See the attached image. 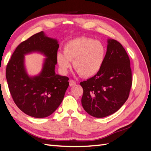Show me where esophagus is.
Returning <instances> with one entry per match:
<instances>
[{
    "instance_id": "1",
    "label": "esophagus",
    "mask_w": 151,
    "mask_h": 151,
    "mask_svg": "<svg viewBox=\"0 0 151 151\" xmlns=\"http://www.w3.org/2000/svg\"><path fill=\"white\" fill-rule=\"evenodd\" d=\"M76 84V81H74V80H70L69 81V86H75Z\"/></svg>"
}]
</instances>
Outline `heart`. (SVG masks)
<instances>
[{"mask_svg":"<svg viewBox=\"0 0 151 151\" xmlns=\"http://www.w3.org/2000/svg\"><path fill=\"white\" fill-rule=\"evenodd\" d=\"M63 52H58L57 61L61 70L66 73L71 67L70 62L78 74L83 77H91L101 69L106 50L103 43L82 36L71 40L63 47Z\"/></svg>","mask_w":151,"mask_h":151,"instance_id":"b5f03b06","label":"heart"}]
</instances>
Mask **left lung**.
<instances>
[{"label":"left lung","instance_id":"obj_1","mask_svg":"<svg viewBox=\"0 0 151 151\" xmlns=\"http://www.w3.org/2000/svg\"><path fill=\"white\" fill-rule=\"evenodd\" d=\"M80 84L82 105L90 115L103 118L117 111L129 98L132 84L130 58L122 45L108 40L101 69Z\"/></svg>","mask_w":151,"mask_h":151}]
</instances>
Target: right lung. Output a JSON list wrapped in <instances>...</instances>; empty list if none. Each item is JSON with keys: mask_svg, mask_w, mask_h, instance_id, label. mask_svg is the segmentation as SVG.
Returning a JSON list of instances; mask_svg holds the SVG:
<instances>
[{"mask_svg": "<svg viewBox=\"0 0 151 151\" xmlns=\"http://www.w3.org/2000/svg\"><path fill=\"white\" fill-rule=\"evenodd\" d=\"M57 40L47 37L43 31L21 42L12 53L6 67V76L14 102L26 115L45 118L56 110L68 88L69 78L55 74ZM39 51L47 57L42 72L29 77L25 70V54Z\"/></svg>", "mask_w": 151, "mask_h": 151, "instance_id": "obj_1", "label": "right lung"}]
</instances>
